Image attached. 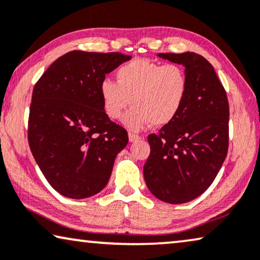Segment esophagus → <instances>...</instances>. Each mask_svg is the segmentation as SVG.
Returning <instances> with one entry per match:
<instances>
[{
  "label": "esophagus",
  "instance_id": "obj_1",
  "mask_svg": "<svg viewBox=\"0 0 260 260\" xmlns=\"http://www.w3.org/2000/svg\"><path fill=\"white\" fill-rule=\"evenodd\" d=\"M128 139H129L131 142H134V141H138L139 139H141V137H140V135H138V134L129 133V134H128Z\"/></svg>",
  "mask_w": 260,
  "mask_h": 260
}]
</instances>
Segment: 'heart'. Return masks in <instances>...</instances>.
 I'll return each mask as SVG.
<instances>
[{
	"label": "heart",
	"instance_id": "1",
	"mask_svg": "<svg viewBox=\"0 0 260 260\" xmlns=\"http://www.w3.org/2000/svg\"><path fill=\"white\" fill-rule=\"evenodd\" d=\"M116 82L102 80L100 96L105 114L118 120L131 104L122 122L131 131L153 123L164 126L177 118L188 94V76L181 66L134 58L116 69Z\"/></svg>",
	"mask_w": 260,
	"mask_h": 260
}]
</instances>
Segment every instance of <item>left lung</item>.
<instances>
[{
    "mask_svg": "<svg viewBox=\"0 0 260 260\" xmlns=\"http://www.w3.org/2000/svg\"><path fill=\"white\" fill-rule=\"evenodd\" d=\"M182 64L188 94L173 121L148 135L151 153L144 166L146 185L168 204H184L206 191L229 149V101L214 68L196 53H160Z\"/></svg>",
    "mask_w": 260,
    "mask_h": 260,
    "instance_id": "1",
    "label": "left lung"
}]
</instances>
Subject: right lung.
I'll return each mask as SVG.
<instances>
[{"mask_svg":"<svg viewBox=\"0 0 260 260\" xmlns=\"http://www.w3.org/2000/svg\"><path fill=\"white\" fill-rule=\"evenodd\" d=\"M129 55L73 50L35 83L28 120L32 156L50 186L72 199L104 189L128 134L105 114L100 85Z\"/></svg>","mask_w":260,"mask_h":260,"instance_id":"1","label":"right lung"}]
</instances>
